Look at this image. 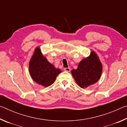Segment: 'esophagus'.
<instances>
[{
  "label": "esophagus",
  "instance_id": "1",
  "mask_svg": "<svg viewBox=\"0 0 127 127\" xmlns=\"http://www.w3.org/2000/svg\"><path fill=\"white\" fill-rule=\"evenodd\" d=\"M64 71L69 72L70 71V68H69V67L68 68H64Z\"/></svg>",
  "mask_w": 127,
  "mask_h": 127
}]
</instances>
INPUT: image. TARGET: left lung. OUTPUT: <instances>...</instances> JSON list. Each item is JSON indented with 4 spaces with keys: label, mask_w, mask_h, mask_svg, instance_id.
<instances>
[{
    "label": "left lung",
    "mask_w": 127,
    "mask_h": 127,
    "mask_svg": "<svg viewBox=\"0 0 127 127\" xmlns=\"http://www.w3.org/2000/svg\"><path fill=\"white\" fill-rule=\"evenodd\" d=\"M102 65L98 56L94 51L90 56L82 60L76 69L71 73L79 87L85 89L97 82L102 74Z\"/></svg>",
    "instance_id": "8db88e82"
}]
</instances>
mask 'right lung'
I'll use <instances>...</instances> for the list:
<instances>
[{"label":"right lung","mask_w":127,"mask_h":127,"mask_svg":"<svg viewBox=\"0 0 127 127\" xmlns=\"http://www.w3.org/2000/svg\"><path fill=\"white\" fill-rule=\"evenodd\" d=\"M29 72L32 79L42 86L52 85L62 70L56 68L43 56L41 49L37 47L29 63Z\"/></svg>","instance_id":"right-lung-1"}]
</instances>
